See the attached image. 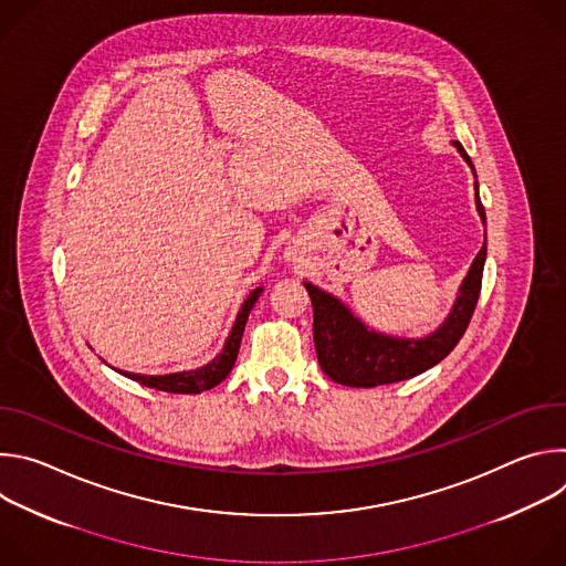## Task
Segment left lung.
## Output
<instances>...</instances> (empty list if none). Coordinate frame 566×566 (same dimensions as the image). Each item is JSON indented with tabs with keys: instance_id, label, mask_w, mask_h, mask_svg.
<instances>
[{
	"instance_id": "1",
	"label": "left lung",
	"mask_w": 566,
	"mask_h": 566,
	"mask_svg": "<svg viewBox=\"0 0 566 566\" xmlns=\"http://www.w3.org/2000/svg\"><path fill=\"white\" fill-rule=\"evenodd\" d=\"M452 145L476 179L472 160L461 143L454 140ZM474 206L481 223L486 226V212H483L479 199L476 181ZM483 264H486V241H483L481 251L472 260L448 317L423 338H402L376 332L367 327L358 315H354L340 297L322 291L311 282H304L313 304V343L322 371L347 387H376L412 378L434 367L457 347L468 329V322L474 313L481 291Z\"/></svg>"
}]
</instances>
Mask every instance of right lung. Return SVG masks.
I'll return each mask as SVG.
<instances>
[{"instance_id": "1", "label": "right lung", "mask_w": 566, "mask_h": 566, "mask_svg": "<svg viewBox=\"0 0 566 566\" xmlns=\"http://www.w3.org/2000/svg\"><path fill=\"white\" fill-rule=\"evenodd\" d=\"M264 286H258L247 300L241 304L237 317H234V325L223 343V349L206 365L197 367V369H184V371H172V374H134V371H123L116 369L118 374H123L125 378H132L145 387H154L160 391H172V394H199L206 389H212L214 385H219L232 369L234 360H237V352L241 345V336H244V327H247V319L251 308L255 306L258 297L262 295Z\"/></svg>"}]
</instances>
